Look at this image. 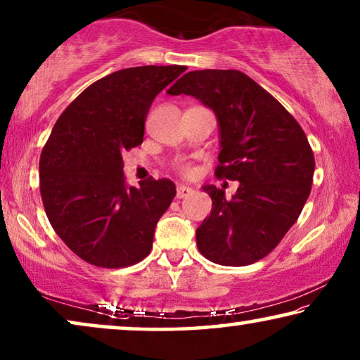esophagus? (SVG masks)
<instances>
[{
	"instance_id": "esophagus-1",
	"label": "esophagus",
	"mask_w": 360,
	"mask_h": 360,
	"mask_svg": "<svg viewBox=\"0 0 360 360\" xmlns=\"http://www.w3.org/2000/svg\"><path fill=\"white\" fill-rule=\"evenodd\" d=\"M193 193V190L190 188V186H186V185H179L176 186V198H186V196L188 195H191Z\"/></svg>"
}]
</instances>
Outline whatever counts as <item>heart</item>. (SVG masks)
Instances as JSON below:
<instances>
[{"label":"heart","instance_id":"1","mask_svg":"<svg viewBox=\"0 0 360 360\" xmlns=\"http://www.w3.org/2000/svg\"><path fill=\"white\" fill-rule=\"evenodd\" d=\"M184 172H186V174H188V172H190L188 167H184Z\"/></svg>","mask_w":360,"mask_h":360}]
</instances>
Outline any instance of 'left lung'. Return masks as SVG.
<instances>
[{
  "instance_id": "left-lung-1",
  "label": "left lung",
  "mask_w": 360,
  "mask_h": 360,
  "mask_svg": "<svg viewBox=\"0 0 360 360\" xmlns=\"http://www.w3.org/2000/svg\"><path fill=\"white\" fill-rule=\"evenodd\" d=\"M169 95H190L216 115L218 179L239 181L233 198L205 185L213 200L196 229V245L211 262L240 267L264 259L295 224L311 191L314 157L295 117L239 70L185 73Z\"/></svg>"
}]
</instances>
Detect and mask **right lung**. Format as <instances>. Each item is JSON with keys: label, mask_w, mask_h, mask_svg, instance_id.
Wrapping results in <instances>:
<instances>
[{"label": "right lung", "mask_w": 360, "mask_h": 360, "mask_svg": "<svg viewBox=\"0 0 360 360\" xmlns=\"http://www.w3.org/2000/svg\"><path fill=\"white\" fill-rule=\"evenodd\" d=\"M184 65L117 70L62 112L39 162L44 208L67 248L96 267L137 264L176 193L169 179L127 186L122 152L142 144L152 101Z\"/></svg>", "instance_id": "add662e5"}]
</instances>
